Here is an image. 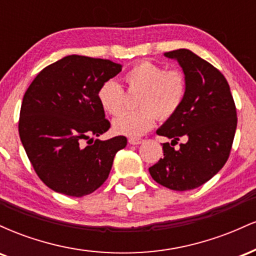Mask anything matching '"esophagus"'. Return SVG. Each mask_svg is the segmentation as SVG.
Here are the masks:
<instances>
[{
  "mask_svg": "<svg viewBox=\"0 0 256 256\" xmlns=\"http://www.w3.org/2000/svg\"><path fill=\"white\" fill-rule=\"evenodd\" d=\"M143 142V138H138V137H131L128 138V143L130 144H140V143Z\"/></svg>",
  "mask_w": 256,
  "mask_h": 256,
  "instance_id": "1",
  "label": "esophagus"
}]
</instances>
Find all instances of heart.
Instances as JSON below:
<instances>
[{
    "label": "heart",
    "instance_id": "obj_1",
    "mask_svg": "<svg viewBox=\"0 0 256 256\" xmlns=\"http://www.w3.org/2000/svg\"><path fill=\"white\" fill-rule=\"evenodd\" d=\"M124 80L130 92H138L140 108L124 112L113 120L114 132L136 137L148 132L158 116L172 118L186 98L188 82L180 70H166L162 64L140 61L125 73ZM98 100L106 113L116 116L125 106L126 92L118 82L108 79L98 91Z\"/></svg>",
    "mask_w": 256,
    "mask_h": 256
}]
</instances>
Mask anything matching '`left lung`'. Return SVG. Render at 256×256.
<instances>
[{
    "label": "left lung",
    "mask_w": 256,
    "mask_h": 256,
    "mask_svg": "<svg viewBox=\"0 0 256 256\" xmlns=\"http://www.w3.org/2000/svg\"><path fill=\"white\" fill-rule=\"evenodd\" d=\"M186 77L184 104L156 131L171 138L164 143V156L149 167L158 184L177 192L192 190L216 176L230 156L237 113L230 86L222 73L188 49L167 52ZM180 138L187 142L172 148Z\"/></svg>",
    "instance_id": "1"
}]
</instances>
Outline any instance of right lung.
<instances>
[{"label":"right lung","instance_id":"add662e5","mask_svg":"<svg viewBox=\"0 0 256 256\" xmlns=\"http://www.w3.org/2000/svg\"><path fill=\"white\" fill-rule=\"evenodd\" d=\"M120 71L110 60L68 55L43 68L26 90L19 136L34 172L54 192L73 198L94 192L128 144L125 136L90 138L110 130L98 91Z\"/></svg>","mask_w":256,"mask_h":256}]
</instances>
